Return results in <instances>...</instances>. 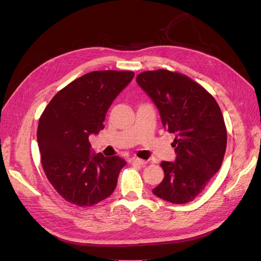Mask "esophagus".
<instances>
[{
	"mask_svg": "<svg viewBox=\"0 0 261 261\" xmlns=\"http://www.w3.org/2000/svg\"><path fill=\"white\" fill-rule=\"evenodd\" d=\"M132 162L135 163V164H139V165H145L147 163L146 160H143L140 159V158H133L132 159Z\"/></svg>",
	"mask_w": 261,
	"mask_h": 261,
	"instance_id": "esophagus-1",
	"label": "esophagus"
}]
</instances>
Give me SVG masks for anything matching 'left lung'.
<instances>
[{"instance_id": "obj_1", "label": "left lung", "mask_w": 261, "mask_h": 261, "mask_svg": "<svg viewBox=\"0 0 261 261\" xmlns=\"http://www.w3.org/2000/svg\"><path fill=\"white\" fill-rule=\"evenodd\" d=\"M136 82L159 109L164 127L175 134L176 161L161 162L164 178L152 193L176 204L193 201L223 162L227 134L221 109L201 85L178 72L147 70Z\"/></svg>"}]
</instances>
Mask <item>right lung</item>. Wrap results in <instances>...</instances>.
I'll return each mask as SVG.
<instances>
[{"label": "right lung", "mask_w": 261, "mask_h": 261, "mask_svg": "<svg viewBox=\"0 0 261 261\" xmlns=\"http://www.w3.org/2000/svg\"><path fill=\"white\" fill-rule=\"evenodd\" d=\"M134 75L130 70L86 74L55 94L39 118L43 171L55 191L75 206H93L114 192L126 162L90 153L89 135L105 128L108 109Z\"/></svg>", "instance_id": "add662e5"}]
</instances>
